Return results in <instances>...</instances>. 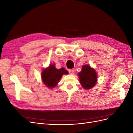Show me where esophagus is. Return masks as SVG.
I'll return each mask as SVG.
<instances>
[{"mask_svg":"<svg viewBox=\"0 0 133 133\" xmlns=\"http://www.w3.org/2000/svg\"><path fill=\"white\" fill-rule=\"evenodd\" d=\"M69 72L70 74H74V70L73 69L69 70Z\"/></svg>","mask_w":133,"mask_h":133,"instance_id":"esophagus-1","label":"esophagus"}]
</instances>
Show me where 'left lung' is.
<instances>
[{"instance_id": "1", "label": "left lung", "mask_w": 133, "mask_h": 133, "mask_svg": "<svg viewBox=\"0 0 133 133\" xmlns=\"http://www.w3.org/2000/svg\"><path fill=\"white\" fill-rule=\"evenodd\" d=\"M78 76L80 83L84 89H91L97 82V74L94 68H91L89 65H83Z\"/></svg>"}]
</instances>
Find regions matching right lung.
Listing matches in <instances>:
<instances>
[{"label":"right lung","mask_w":133,"mask_h":133,"mask_svg":"<svg viewBox=\"0 0 133 133\" xmlns=\"http://www.w3.org/2000/svg\"><path fill=\"white\" fill-rule=\"evenodd\" d=\"M68 74V71L64 68L57 69L54 64H50L43 70L42 78L43 83L49 89H52L57 85L64 74Z\"/></svg>","instance_id":"1"}]
</instances>
